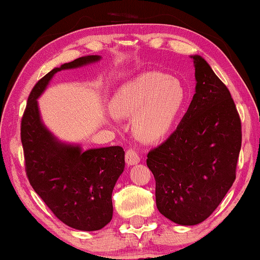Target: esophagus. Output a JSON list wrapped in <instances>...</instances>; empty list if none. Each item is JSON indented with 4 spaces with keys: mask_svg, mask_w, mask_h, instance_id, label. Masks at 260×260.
<instances>
[{
    "mask_svg": "<svg viewBox=\"0 0 260 260\" xmlns=\"http://www.w3.org/2000/svg\"><path fill=\"white\" fill-rule=\"evenodd\" d=\"M125 161L129 166L137 165V163L141 161L140 155H138L137 152L134 150V149H127L125 152Z\"/></svg>",
    "mask_w": 260,
    "mask_h": 260,
    "instance_id": "34e87169",
    "label": "esophagus"
}]
</instances>
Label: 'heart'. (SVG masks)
Listing matches in <instances>:
<instances>
[{"label":"heart","mask_w":260,"mask_h":260,"mask_svg":"<svg viewBox=\"0 0 260 260\" xmlns=\"http://www.w3.org/2000/svg\"><path fill=\"white\" fill-rule=\"evenodd\" d=\"M187 103L179 79L162 72H145L118 88L110 109L118 117H133V130L142 141H158L169 134Z\"/></svg>","instance_id":"b5f03b06"}]
</instances>
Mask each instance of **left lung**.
<instances>
[{
  "label": "left lung",
  "mask_w": 260,
  "mask_h": 260,
  "mask_svg": "<svg viewBox=\"0 0 260 260\" xmlns=\"http://www.w3.org/2000/svg\"><path fill=\"white\" fill-rule=\"evenodd\" d=\"M195 94L177 129L148 154L156 181V206L183 226L198 225L215 211L236 180L241 122L229 88L200 55Z\"/></svg>",
  "instance_id": "1"
}]
</instances>
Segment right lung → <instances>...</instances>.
<instances>
[{
	"label": "right lung",
	"mask_w": 260,
	"mask_h": 260,
	"mask_svg": "<svg viewBox=\"0 0 260 260\" xmlns=\"http://www.w3.org/2000/svg\"><path fill=\"white\" fill-rule=\"evenodd\" d=\"M81 56L53 69L35 84L21 120L26 174L39 197L56 218L79 231H98L112 219V190L123 173L122 147L83 150L53 136L42 123L37 99L56 72L99 61Z\"/></svg>",
	"instance_id": "add662e5"
}]
</instances>
